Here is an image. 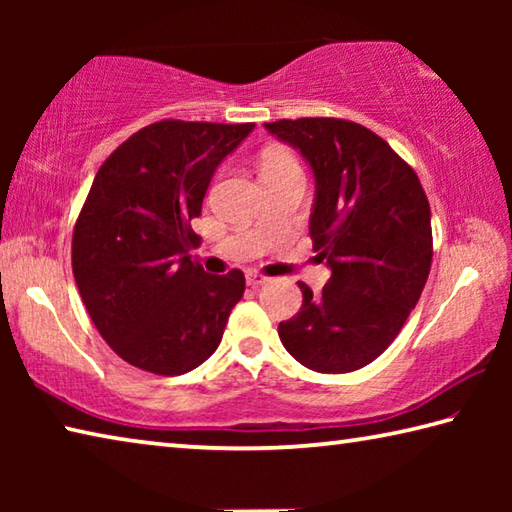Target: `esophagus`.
<instances>
[{"mask_svg":"<svg viewBox=\"0 0 512 512\" xmlns=\"http://www.w3.org/2000/svg\"><path fill=\"white\" fill-rule=\"evenodd\" d=\"M246 282H248V287H262V284L268 282V277L259 275V273H246Z\"/></svg>","mask_w":512,"mask_h":512,"instance_id":"obj_1","label":"esophagus"}]
</instances>
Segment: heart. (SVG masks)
<instances>
[{
    "instance_id": "b5f03b06",
    "label": "heart",
    "mask_w": 512,
    "mask_h": 512,
    "mask_svg": "<svg viewBox=\"0 0 512 512\" xmlns=\"http://www.w3.org/2000/svg\"><path fill=\"white\" fill-rule=\"evenodd\" d=\"M287 160H291V155H289V153H282V151H268V153L264 155V164H262V167H268V164H277V162H287Z\"/></svg>"
}]
</instances>
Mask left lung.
Returning a JSON list of instances; mask_svg holds the SVG:
<instances>
[{"label": "left lung", "mask_w": 512, "mask_h": 512, "mask_svg": "<svg viewBox=\"0 0 512 512\" xmlns=\"http://www.w3.org/2000/svg\"><path fill=\"white\" fill-rule=\"evenodd\" d=\"M268 133L298 149L316 178L309 235L332 277L277 327L302 366L359 370L400 334L429 277L431 210L418 173L370 128L336 117L280 119Z\"/></svg>", "instance_id": "left-lung-1"}]
</instances>
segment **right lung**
<instances>
[{"label": "right lung", "mask_w": 512, "mask_h": 512, "mask_svg": "<svg viewBox=\"0 0 512 512\" xmlns=\"http://www.w3.org/2000/svg\"><path fill=\"white\" fill-rule=\"evenodd\" d=\"M253 128L155 121L94 176L74 225L72 271L103 341L131 366L185 375L219 348L246 280L239 268L210 275L194 262L192 219L216 167Z\"/></svg>", "instance_id": "obj_1"}]
</instances>
